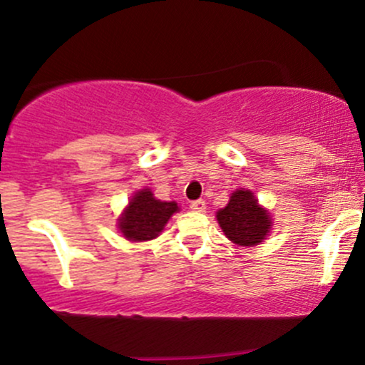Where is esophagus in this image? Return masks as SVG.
I'll return each mask as SVG.
<instances>
[{
    "mask_svg": "<svg viewBox=\"0 0 365 365\" xmlns=\"http://www.w3.org/2000/svg\"><path fill=\"white\" fill-rule=\"evenodd\" d=\"M190 208H192L194 212H205V208H206V203H205L203 200L192 201V203H190Z\"/></svg>",
    "mask_w": 365,
    "mask_h": 365,
    "instance_id": "1",
    "label": "esophagus"
}]
</instances>
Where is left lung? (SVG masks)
<instances>
[{"mask_svg": "<svg viewBox=\"0 0 365 365\" xmlns=\"http://www.w3.org/2000/svg\"><path fill=\"white\" fill-rule=\"evenodd\" d=\"M220 230L233 244L254 247L261 244L272 230V219L257 203L252 190L238 189L231 194L230 203L217 212Z\"/></svg>", "mask_w": 365, "mask_h": 365, "instance_id": "obj_1", "label": "left lung"}]
</instances>
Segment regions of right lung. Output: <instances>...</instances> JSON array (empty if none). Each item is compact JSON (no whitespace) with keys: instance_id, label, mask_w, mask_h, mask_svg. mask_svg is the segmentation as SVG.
Listing matches in <instances>:
<instances>
[{"instance_id":"add662e5","label":"right lung","mask_w":365,"mask_h":365,"mask_svg":"<svg viewBox=\"0 0 365 365\" xmlns=\"http://www.w3.org/2000/svg\"><path fill=\"white\" fill-rule=\"evenodd\" d=\"M178 210L175 201L155 200L152 190L141 189L130 197L128 206L118 219V230L130 242L153 240Z\"/></svg>"}]
</instances>
